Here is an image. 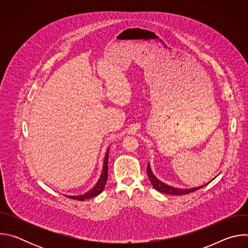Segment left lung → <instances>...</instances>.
<instances>
[{
  "label": "left lung",
  "instance_id": "obj_1",
  "mask_svg": "<svg viewBox=\"0 0 248 248\" xmlns=\"http://www.w3.org/2000/svg\"><path fill=\"white\" fill-rule=\"evenodd\" d=\"M147 174L149 176V180H150L151 185L153 186V187L156 190H158V191H160L162 193H165V194H170V195H185V194H188L190 192H194V191L202 188L203 186H201L190 188V189H181V188H174V187L169 186L163 184L162 182H160L156 178V176L152 173V170H151V168H150L149 164L147 166Z\"/></svg>",
  "mask_w": 248,
  "mask_h": 248
}]
</instances>
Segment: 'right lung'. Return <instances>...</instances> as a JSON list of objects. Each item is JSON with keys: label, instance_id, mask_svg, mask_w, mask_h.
<instances>
[{"label": "right lung", "instance_id": "1", "mask_svg": "<svg viewBox=\"0 0 248 248\" xmlns=\"http://www.w3.org/2000/svg\"><path fill=\"white\" fill-rule=\"evenodd\" d=\"M108 159H109V150L106 153L105 156V160H104V166H103V170L101 173L100 179L98 181V183L96 184V186L89 190L88 192L82 194V195H78V196H67L68 198H72L75 200H79V201H84L85 199H89L92 197L97 196L98 194H100L103 190L104 187L106 186V183H107L108 180Z\"/></svg>", "mask_w": 248, "mask_h": 248}]
</instances>
